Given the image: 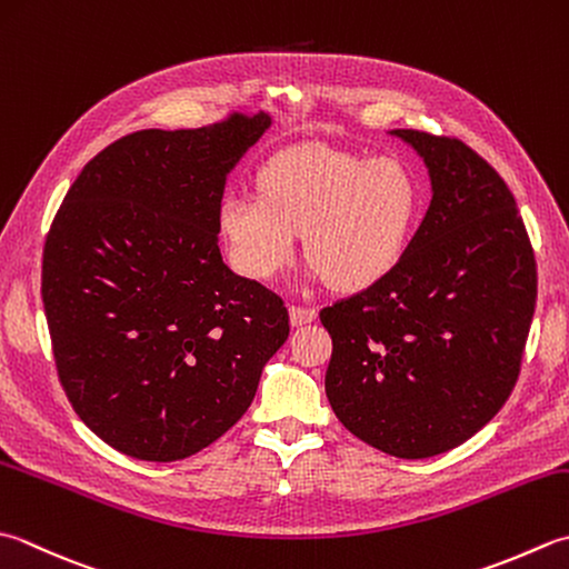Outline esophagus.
I'll use <instances>...</instances> for the list:
<instances>
[{
	"mask_svg": "<svg viewBox=\"0 0 569 569\" xmlns=\"http://www.w3.org/2000/svg\"><path fill=\"white\" fill-rule=\"evenodd\" d=\"M288 313H291L293 326H306V322H313L316 320L318 310L310 308V306H296L293 303L291 308H288Z\"/></svg>",
	"mask_w": 569,
	"mask_h": 569,
	"instance_id": "esophagus-1",
	"label": "esophagus"
}]
</instances>
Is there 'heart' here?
Segmentation results:
<instances>
[{
	"label": "heart",
	"instance_id": "heart-1",
	"mask_svg": "<svg viewBox=\"0 0 569 569\" xmlns=\"http://www.w3.org/2000/svg\"><path fill=\"white\" fill-rule=\"evenodd\" d=\"M419 209V180L402 160L303 144L263 164L259 194H227L219 229L249 278L283 271L306 233L313 271L338 291H362L402 259Z\"/></svg>",
	"mask_w": 569,
	"mask_h": 569
}]
</instances>
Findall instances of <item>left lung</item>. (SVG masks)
Segmentation results:
<instances>
[{
  "mask_svg": "<svg viewBox=\"0 0 569 569\" xmlns=\"http://www.w3.org/2000/svg\"><path fill=\"white\" fill-rule=\"evenodd\" d=\"M429 167L431 204L382 281L320 310L328 402L370 447L429 459L459 447L513 392L538 263L510 194L469 144L392 130Z\"/></svg>",
  "mask_w": 569,
  "mask_h": 569,
  "instance_id": "8db88e82",
  "label": "left lung"
}]
</instances>
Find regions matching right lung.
I'll return each instance as SVG.
<instances>
[{
    "label": "right lung",
    "mask_w": 569,
    "mask_h": 569,
    "mask_svg": "<svg viewBox=\"0 0 569 569\" xmlns=\"http://www.w3.org/2000/svg\"><path fill=\"white\" fill-rule=\"evenodd\" d=\"M269 126L237 113L130 132L83 167L51 221L41 298L59 382L132 459L180 461L217 441L291 330L283 298L219 251L227 174Z\"/></svg>",
    "instance_id": "obj_1"
}]
</instances>
